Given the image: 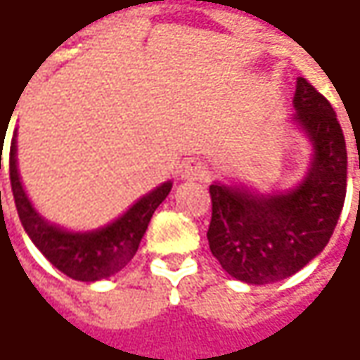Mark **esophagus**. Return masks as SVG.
<instances>
[{
  "label": "esophagus",
  "mask_w": 360,
  "mask_h": 360,
  "mask_svg": "<svg viewBox=\"0 0 360 360\" xmlns=\"http://www.w3.org/2000/svg\"><path fill=\"white\" fill-rule=\"evenodd\" d=\"M206 166L200 164V162H196V160H190L186 164H182V168H180V176H182V180H202L204 176H206Z\"/></svg>",
  "instance_id": "34e87169"
}]
</instances>
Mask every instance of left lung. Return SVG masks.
Here are the masks:
<instances>
[{"label":"left lung","instance_id":"1","mask_svg":"<svg viewBox=\"0 0 360 360\" xmlns=\"http://www.w3.org/2000/svg\"><path fill=\"white\" fill-rule=\"evenodd\" d=\"M292 105L290 122L311 144L297 186L266 192L240 182L210 184V252L246 284L284 281L321 255L347 196V144L333 105L304 77L297 79Z\"/></svg>","mask_w":360,"mask_h":360}]
</instances>
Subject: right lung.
Listing matches in <instances>:
<instances>
[{
    "instance_id": "1",
    "label": "right lung",
    "mask_w": 360,
    "mask_h": 360,
    "mask_svg": "<svg viewBox=\"0 0 360 360\" xmlns=\"http://www.w3.org/2000/svg\"><path fill=\"white\" fill-rule=\"evenodd\" d=\"M9 180L21 226L37 246V250L65 276L82 283L110 278L130 262L138 252L140 240L148 230L154 210L166 200L172 190V180L160 184L134 202L124 214L100 229H63L37 212L21 184L18 170V130L13 131L9 148Z\"/></svg>"
}]
</instances>
